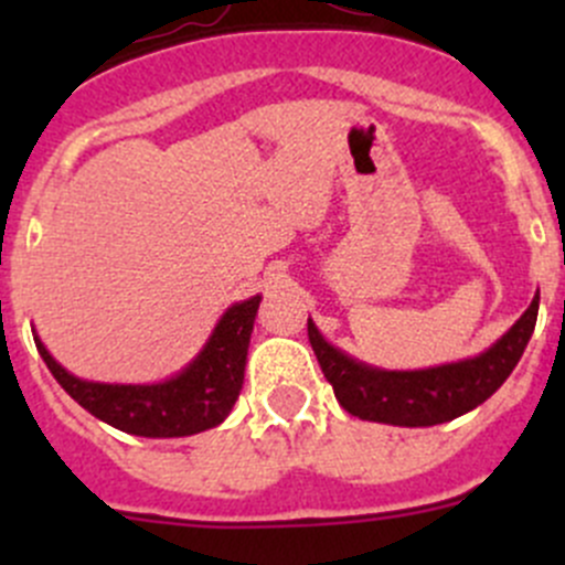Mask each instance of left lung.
<instances>
[{"instance_id": "obj_1", "label": "left lung", "mask_w": 565, "mask_h": 565, "mask_svg": "<svg viewBox=\"0 0 565 565\" xmlns=\"http://www.w3.org/2000/svg\"><path fill=\"white\" fill-rule=\"evenodd\" d=\"M535 317L539 295L530 300L525 315L481 355L413 372H391L347 355L319 333L311 317L309 341L347 413L391 426H437L476 409L509 380L533 335Z\"/></svg>"}]
</instances>
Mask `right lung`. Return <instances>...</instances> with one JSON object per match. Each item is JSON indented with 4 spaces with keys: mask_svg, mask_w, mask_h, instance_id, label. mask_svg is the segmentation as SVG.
<instances>
[{
    "mask_svg": "<svg viewBox=\"0 0 565 565\" xmlns=\"http://www.w3.org/2000/svg\"><path fill=\"white\" fill-rule=\"evenodd\" d=\"M262 295L230 306L207 344L174 377L150 385L82 380L54 361L43 341L35 347L49 372L87 413L136 437H188L224 424L241 396L246 358Z\"/></svg>",
    "mask_w": 565,
    "mask_h": 565,
    "instance_id": "add662e5",
    "label": "right lung"
}]
</instances>
